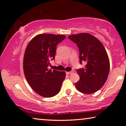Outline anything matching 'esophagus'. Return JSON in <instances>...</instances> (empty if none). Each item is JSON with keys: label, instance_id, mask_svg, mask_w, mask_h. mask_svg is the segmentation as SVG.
<instances>
[{"label": "esophagus", "instance_id": "esophagus-1", "mask_svg": "<svg viewBox=\"0 0 126 126\" xmlns=\"http://www.w3.org/2000/svg\"><path fill=\"white\" fill-rule=\"evenodd\" d=\"M73 73H74V72L73 71H71L70 72H66L67 75H71V74H72Z\"/></svg>", "mask_w": 126, "mask_h": 126}]
</instances>
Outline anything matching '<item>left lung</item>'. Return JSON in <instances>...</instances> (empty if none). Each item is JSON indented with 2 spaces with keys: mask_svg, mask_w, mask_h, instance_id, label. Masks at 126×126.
I'll return each instance as SVG.
<instances>
[{
  "mask_svg": "<svg viewBox=\"0 0 126 126\" xmlns=\"http://www.w3.org/2000/svg\"><path fill=\"white\" fill-rule=\"evenodd\" d=\"M68 38L77 45L80 63H86L85 68L77 70L80 79L75 86L82 93H94L104 85L108 77L110 62L106 50L100 41L90 33H79Z\"/></svg>",
  "mask_w": 126,
  "mask_h": 126,
  "instance_id": "obj_1",
  "label": "left lung"
}]
</instances>
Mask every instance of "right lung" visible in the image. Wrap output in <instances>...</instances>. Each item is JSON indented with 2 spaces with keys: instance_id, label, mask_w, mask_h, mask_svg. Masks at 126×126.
Returning <instances> with one entry per match:
<instances>
[{
  "instance_id": "right-lung-1",
  "label": "right lung",
  "mask_w": 126,
  "mask_h": 126,
  "mask_svg": "<svg viewBox=\"0 0 126 126\" xmlns=\"http://www.w3.org/2000/svg\"><path fill=\"white\" fill-rule=\"evenodd\" d=\"M65 38L63 35L41 33L32 38L26 48L24 74L31 88L41 96L50 97L58 94L65 79L64 71L47 68L55 59L56 46Z\"/></svg>"
}]
</instances>
